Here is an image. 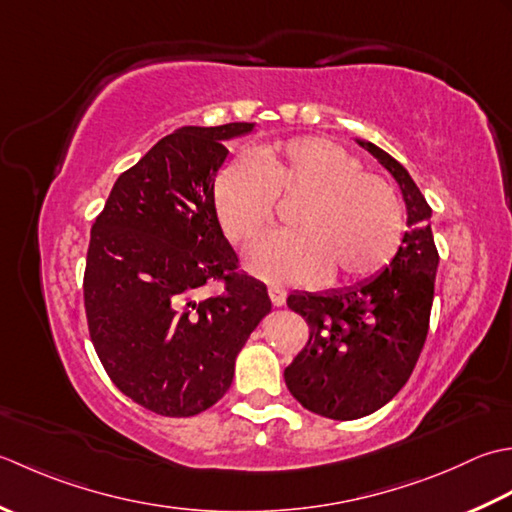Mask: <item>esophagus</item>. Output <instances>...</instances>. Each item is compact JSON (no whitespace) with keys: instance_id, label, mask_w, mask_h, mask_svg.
Wrapping results in <instances>:
<instances>
[{"instance_id":"1","label":"esophagus","mask_w":512,"mask_h":512,"mask_svg":"<svg viewBox=\"0 0 512 512\" xmlns=\"http://www.w3.org/2000/svg\"><path fill=\"white\" fill-rule=\"evenodd\" d=\"M269 298H271V302H274V307H285V302H287L285 289H280V287H269Z\"/></svg>"}]
</instances>
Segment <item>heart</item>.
Returning <instances> with one entry per match:
<instances>
[{"label": "heart", "instance_id": "heart-1", "mask_svg": "<svg viewBox=\"0 0 512 512\" xmlns=\"http://www.w3.org/2000/svg\"><path fill=\"white\" fill-rule=\"evenodd\" d=\"M291 232L249 249L245 267L269 283H353L389 263L402 241V207L393 187L340 145L296 139L229 165L216 185V216L232 243H249L271 223L276 198H298Z\"/></svg>", "mask_w": 512, "mask_h": 512}]
</instances>
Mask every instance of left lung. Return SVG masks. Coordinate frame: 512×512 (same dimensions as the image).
I'll return each instance as SVG.
<instances>
[{
  "label": "left lung",
  "instance_id": "obj_1",
  "mask_svg": "<svg viewBox=\"0 0 512 512\" xmlns=\"http://www.w3.org/2000/svg\"><path fill=\"white\" fill-rule=\"evenodd\" d=\"M387 170L406 205L402 245L380 274L327 291L287 298L309 325V342L285 369L289 393L329 420H358L382 409L411 378L429 333L437 256L431 207L404 165L356 139Z\"/></svg>",
  "mask_w": 512,
  "mask_h": 512
}]
</instances>
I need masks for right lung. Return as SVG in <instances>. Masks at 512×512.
I'll use <instances>...</instances> for the list:
<instances>
[{
	"mask_svg": "<svg viewBox=\"0 0 512 512\" xmlns=\"http://www.w3.org/2000/svg\"><path fill=\"white\" fill-rule=\"evenodd\" d=\"M256 123L185 125L123 172L97 216L83 276L92 344L130 400L168 417L210 409L271 300L238 274L214 205L216 174ZM223 279L214 299H196Z\"/></svg>",
	"mask_w": 512,
	"mask_h": 512,
	"instance_id": "1",
	"label": "right lung"
}]
</instances>
